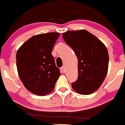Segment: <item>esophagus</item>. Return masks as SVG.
Wrapping results in <instances>:
<instances>
[{
    "label": "esophagus",
    "mask_w": 125,
    "mask_h": 125,
    "mask_svg": "<svg viewBox=\"0 0 125 125\" xmlns=\"http://www.w3.org/2000/svg\"><path fill=\"white\" fill-rule=\"evenodd\" d=\"M61 71L63 72V73H65V71H66V70H65V67H64V66H62V67L61 68Z\"/></svg>",
    "instance_id": "obj_1"
}]
</instances>
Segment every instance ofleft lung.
Here are the masks:
<instances>
[{"instance_id":"1","label":"left lung","mask_w":125,"mask_h":125,"mask_svg":"<svg viewBox=\"0 0 125 125\" xmlns=\"http://www.w3.org/2000/svg\"><path fill=\"white\" fill-rule=\"evenodd\" d=\"M62 37L78 59V78L72 83V88L81 94L93 93L100 87L107 73L106 47L86 30L67 31L62 34Z\"/></svg>"}]
</instances>
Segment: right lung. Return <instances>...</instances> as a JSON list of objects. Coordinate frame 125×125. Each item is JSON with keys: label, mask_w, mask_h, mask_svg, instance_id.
Instances as JSON below:
<instances>
[{"label": "right lung", "mask_w": 125, "mask_h": 125, "mask_svg": "<svg viewBox=\"0 0 125 125\" xmlns=\"http://www.w3.org/2000/svg\"><path fill=\"white\" fill-rule=\"evenodd\" d=\"M59 36L58 32L34 35L18 50L16 59L18 75L25 88L33 94H49L61 75L52 54Z\"/></svg>", "instance_id": "right-lung-1"}]
</instances>
